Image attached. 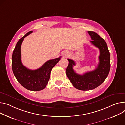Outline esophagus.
Segmentation results:
<instances>
[{
    "label": "esophagus",
    "instance_id": "1",
    "mask_svg": "<svg viewBox=\"0 0 125 125\" xmlns=\"http://www.w3.org/2000/svg\"><path fill=\"white\" fill-rule=\"evenodd\" d=\"M68 53L67 52H65V53H64L63 55H64V57H66V56H67L68 55Z\"/></svg>",
    "mask_w": 125,
    "mask_h": 125
}]
</instances>
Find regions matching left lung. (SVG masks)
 <instances>
[{
	"mask_svg": "<svg viewBox=\"0 0 125 125\" xmlns=\"http://www.w3.org/2000/svg\"><path fill=\"white\" fill-rule=\"evenodd\" d=\"M91 41L90 42L99 50V63L97 68L83 75L77 74L73 67L76 65L73 60L68 59L69 64L66 69V75L72 85L81 90L94 89L100 85L105 80L110 70V54L105 41L96 32L88 31Z\"/></svg>",
	"mask_w": 125,
	"mask_h": 125,
	"instance_id": "1",
	"label": "left lung"
}]
</instances>
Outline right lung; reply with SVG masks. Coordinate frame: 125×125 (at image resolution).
Instances as JSON below:
<instances>
[{"label": "right lung", "mask_w": 125, "mask_h": 125, "mask_svg": "<svg viewBox=\"0 0 125 125\" xmlns=\"http://www.w3.org/2000/svg\"><path fill=\"white\" fill-rule=\"evenodd\" d=\"M32 32H28L18 42L12 54V68L16 79L23 87L29 90L39 91L46 87L51 70L60 60L61 56L47 61L36 70H30L24 66L21 61V45L24 38Z\"/></svg>", "instance_id": "right-lung-1"}]
</instances>
